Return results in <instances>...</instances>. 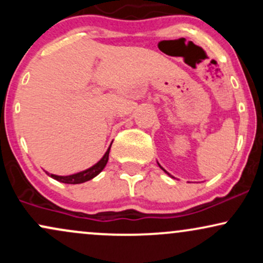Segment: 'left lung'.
<instances>
[{
	"mask_svg": "<svg viewBox=\"0 0 263 263\" xmlns=\"http://www.w3.org/2000/svg\"><path fill=\"white\" fill-rule=\"evenodd\" d=\"M157 163H158V162H157ZM158 165H159V167H161V164H159V163H158ZM161 170H163V168H162V167H161ZM163 171H164V170H163ZM164 172H165V171H164ZM165 173H167V172H165ZM167 174H168V176H171V174H170V173H167Z\"/></svg>",
	"mask_w": 263,
	"mask_h": 263,
	"instance_id": "left-lung-1",
	"label": "left lung"
}]
</instances>
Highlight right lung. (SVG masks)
<instances>
[{
	"label": "right lung",
	"instance_id": "right-lung-1",
	"mask_svg": "<svg viewBox=\"0 0 263 263\" xmlns=\"http://www.w3.org/2000/svg\"><path fill=\"white\" fill-rule=\"evenodd\" d=\"M111 144H110V147L107 148L106 152H105V155L102 156V158L100 159V161H99L98 163H95L92 167L87 168V170H85V171H81V172H79V173H75V174H70V176H57V174H50V173H48V172H45V173H47L49 177H52L53 179L58 180V182L65 183V184L85 183V182H87V180L95 178L98 174H100L101 171L104 170L105 165H106V163L108 161V153H110Z\"/></svg>",
	"mask_w": 263,
	"mask_h": 263
}]
</instances>
